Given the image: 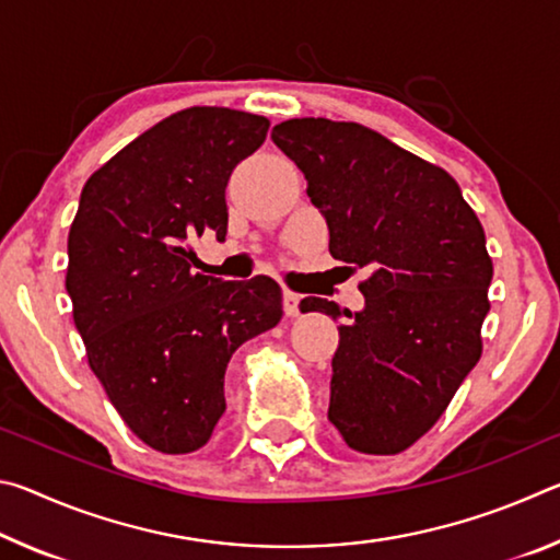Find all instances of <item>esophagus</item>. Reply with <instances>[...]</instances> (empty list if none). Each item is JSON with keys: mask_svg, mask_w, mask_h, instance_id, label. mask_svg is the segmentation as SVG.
Segmentation results:
<instances>
[{"mask_svg": "<svg viewBox=\"0 0 560 560\" xmlns=\"http://www.w3.org/2000/svg\"><path fill=\"white\" fill-rule=\"evenodd\" d=\"M299 303H301L299 293L283 291V311H287L289 318H296L299 316Z\"/></svg>", "mask_w": 560, "mask_h": 560, "instance_id": "esophagus-1", "label": "esophagus"}]
</instances>
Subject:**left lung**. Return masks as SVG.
Wrapping results in <instances>:
<instances>
[{
	"label": "left lung",
	"mask_w": 560,
	"mask_h": 560,
	"mask_svg": "<svg viewBox=\"0 0 560 560\" xmlns=\"http://www.w3.org/2000/svg\"><path fill=\"white\" fill-rule=\"evenodd\" d=\"M271 140L306 177L330 257L371 271L360 314L301 301L348 316L328 420L350 450L400 454L434 428L481 358L494 277L485 226L450 173L360 122L291 118Z\"/></svg>",
	"instance_id": "obj_1"
}]
</instances>
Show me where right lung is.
<instances>
[{
    "instance_id": "add662e5",
    "label": "right lung",
    "mask_w": 560,
    "mask_h": 560,
    "mask_svg": "<svg viewBox=\"0 0 560 560\" xmlns=\"http://www.w3.org/2000/svg\"><path fill=\"white\" fill-rule=\"evenodd\" d=\"M267 130L254 113L179 110L83 185L66 271L73 324L122 422L163 454L210 442L226 363L283 316L277 281L205 277L189 246L207 230L224 240L226 183Z\"/></svg>"
}]
</instances>
